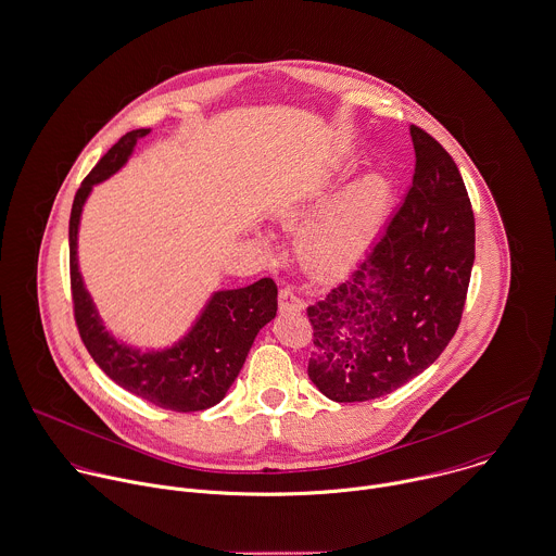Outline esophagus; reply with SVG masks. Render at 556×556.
Instances as JSON below:
<instances>
[{
    "mask_svg": "<svg viewBox=\"0 0 556 556\" xmlns=\"http://www.w3.org/2000/svg\"><path fill=\"white\" fill-rule=\"evenodd\" d=\"M278 302H280V311H285V313L304 308V302L291 289H282L280 295H278Z\"/></svg>",
    "mask_w": 556,
    "mask_h": 556,
    "instance_id": "esophagus-1",
    "label": "esophagus"
}]
</instances>
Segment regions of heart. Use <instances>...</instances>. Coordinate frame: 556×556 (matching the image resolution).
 Returning <instances> with one entry per match:
<instances>
[{
  "label": "heart",
  "instance_id": "b5f03b06",
  "mask_svg": "<svg viewBox=\"0 0 556 556\" xmlns=\"http://www.w3.org/2000/svg\"><path fill=\"white\" fill-rule=\"evenodd\" d=\"M394 198V186L381 170H367L343 187L328 206L304 226L298 239L302 258L321 271H341L354 265L383 226ZM302 204L282 208L298 217Z\"/></svg>",
  "mask_w": 556,
  "mask_h": 556
}]
</instances>
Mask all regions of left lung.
I'll list each match as a JSON object with an SVG mask.
<instances>
[{"label": "left lung", "instance_id": "1", "mask_svg": "<svg viewBox=\"0 0 556 556\" xmlns=\"http://www.w3.org/2000/svg\"><path fill=\"white\" fill-rule=\"evenodd\" d=\"M416 168L365 261L315 306L311 381L332 401H370L431 367L453 339L475 263V215L451 155L409 127Z\"/></svg>", "mask_w": 556, "mask_h": 556}]
</instances>
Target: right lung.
I'll return each instance as SVG.
<instances>
[{"mask_svg": "<svg viewBox=\"0 0 556 556\" xmlns=\"http://www.w3.org/2000/svg\"><path fill=\"white\" fill-rule=\"evenodd\" d=\"M149 134L151 129H136L123 136L75 193L68 222L75 321L92 361L121 388L164 409L198 412L213 407L226 396L256 334L276 317L278 287L271 278H261L248 287L215 291L186 334L164 350L142 352L105 330L79 271L77 241L81 213L92 187L114 177L134 155L138 140Z\"/></svg>", "mask_w": 556, "mask_h": 556, "instance_id": "1", "label": "right lung"}]
</instances>
